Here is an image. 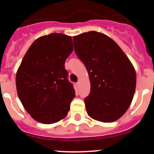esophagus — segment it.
<instances>
[{
	"label": "esophagus",
	"instance_id": "obj_1",
	"mask_svg": "<svg viewBox=\"0 0 154 154\" xmlns=\"http://www.w3.org/2000/svg\"><path fill=\"white\" fill-rule=\"evenodd\" d=\"M79 84H80V82H79V81H78V82H77V87H78V86H79Z\"/></svg>",
	"mask_w": 154,
	"mask_h": 154
}]
</instances>
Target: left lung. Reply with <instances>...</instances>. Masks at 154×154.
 <instances>
[{
  "mask_svg": "<svg viewBox=\"0 0 154 154\" xmlns=\"http://www.w3.org/2000/svg\"><path fill=\"white\" fill-rule=\"evenodd\" d=\"M75 51L87 69L91 93L85 98L91 118L112 122L126 112L133 98L136 73L112 39L95 31L73 37Z\"/></svg>",
  "mask_w": 154,
  "mask_h": 154,
  "instance_id": "left-lung-1",
  "label": "left lung"
}]
</instances>
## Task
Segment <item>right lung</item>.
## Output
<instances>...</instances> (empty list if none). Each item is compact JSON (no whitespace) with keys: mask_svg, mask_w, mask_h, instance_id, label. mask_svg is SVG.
<instances>
[{"mask_svg":"<svg viewBox=\"0 0 154 154\" xmlns=\"http://www.w3.org/2000/svg\"><path fill=\"white\" fill-rule=\"evenodd\" d=\"M73 51L72 37L52 33L35 40L16 77L23 106L37 122L53 124L66 117L75 97L65 61Z\"/></svg>","mask_w":154,"mask_h":154,"instance_id":"obj_1","label":"right lung"}]
</instances>
